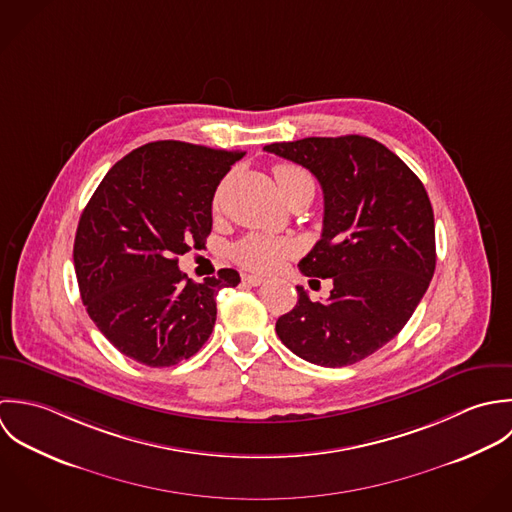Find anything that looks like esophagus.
<instances>
[{
    "label": "esophagus",
    "instance_id": "esophagus-1",
    "mask_svg": "<svg viewBox=\"0 0 512 512\" xmlns=\"http://www.w3.org/2000/svg\"><path fill=\"white\" fill-rule=\"evenodd\" d=\"M267 279L265 277H259V275H243V283L251 285V287H259L263 285Z\"/></svg>",
    "mask_w": 512,
    "mask_h": 512
}]
</instances>
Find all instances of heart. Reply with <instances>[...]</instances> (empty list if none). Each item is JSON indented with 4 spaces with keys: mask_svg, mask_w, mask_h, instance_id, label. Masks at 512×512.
I'll list each match as a JSON object with an SVG mask.
<instances>
[{
    "mask_svg": "<svg viewBox=\"0 0 512 512\" xmlns=\"http://www.w3.org/2000/svg\"><path fill=\"white\" fill-rule=\"evenodd\" d=\"M273 174H275V180H277V186H279V192L283 198L289 194V190L295 184L308 178L305 170H301L299 166H293V164H279V166H275ZM217 200H219V192L215 196V202ZM293 251H295V245L287 239H275V237L251 233V235H245L243 239H239L231 247V257L245 269L267 273V271L277 269L283 263V259H287Z\"/></svg>",
    "mask_w": 512,
    "mask_h": 512,
    "instance_id": "1",
    "label": "heart"
}]
</instances>
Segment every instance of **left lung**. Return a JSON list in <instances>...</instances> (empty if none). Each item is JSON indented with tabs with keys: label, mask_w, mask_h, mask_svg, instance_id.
I'll use <instances>...</instances> for the list:
<instances>
[{
	"label": "left lung",
	"mask_w": 512,
	"mask_h": 512,
	"mask_svg": "<svg viewBox=\"0 0 512 512\" xmlns=\"http://www.w3.org/2000/svg\"><path fill=\"white\" fill-rule=\"evenodd\" d=\"M265 150L320 182L322 235L299 269L334 285L324 303L297 287L299 303L279 316L275 330L310 364H356L406 326L429 287L435 223L427 192L392 150L368 136H312Z\"/></svg>",
	"instance_id": "left-lung-1"
}]
</instances>
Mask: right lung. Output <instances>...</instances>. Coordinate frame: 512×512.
<instances>
[{
	"label": "right lung",
	"instance_id": "obj_1",
	"mask_svg": "<svg viewBox=\"0 0 512 512\" xmlns=\"http://www.w3.org/2000/svg\"><path fill=\"white\" fill-rule=\"evenodd\" d=\"M245 152L180 140L144 144L116 162L85 207L73 247L81 299L124 356L174 366L215 324V297L239 285L235 269L194 283L178 255L211 233L213 194Z\"/></svg>",
	"mask_w": 512,
	"mask_h": 512
}]
</instances>
